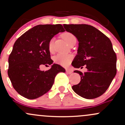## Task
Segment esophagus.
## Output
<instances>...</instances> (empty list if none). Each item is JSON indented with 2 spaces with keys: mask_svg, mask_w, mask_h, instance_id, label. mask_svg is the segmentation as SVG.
<instances>
[{
  "mask_svg": "<svg viewBox=\"0 0 125 125\" xmlns=\"http://www.w3.org/2000/svg\"><path fill=\"white\" fill-rule=\"evenodd\" d=\"M66 72L67 73H68V74H71L73 72V71L71 69H66Z\"/></svg>",
  "mask_w": 125,
  "mask_h": 125,
  "instance_id": "obj_1",
  "label": "esophagus"
}]
</instances>
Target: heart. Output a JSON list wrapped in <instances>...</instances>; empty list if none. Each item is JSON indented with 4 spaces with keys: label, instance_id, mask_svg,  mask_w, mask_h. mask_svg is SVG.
<instances>
[{
    "label": "heart",
    "instance_id": "obj_1",
    "mask_svg": "<svg viewBox=\"0 0 125 125\" xmlns=\"http://www.w3.org/2000/svg\"><path fill=\"white\" fill-rule=\"evenodd\" d=\"M63 38L65 40V41L70 44L73 41L76 39L75 36L72 33L70 32H64L62 35ZM49 51L51 52L54 51V39L52 38L49 42L48 44ZM73 56L71 54H64L59 53L54 57L53 60L54 62L58 63L63 66H67L71 63V61L73 59Z\"/></svg>",
    "mask_w": 125,
    "mask_h": 125
}]
</instances>
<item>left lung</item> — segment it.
<instances>
[{"instance_id": "obj_1", "label": "left lung", "mask_w": 125, "mask_h": 125, "mask_svg": "<svg viewBox=\"0 0 125 125\" xmlns=\"http://www.w3.org/2000/svg\"><path fill=\"white\" fill-rule=\"evenodd\" d=\"M64 28L77 39V54L72 62L75 68L85 65L87 71L81 76V82L72 86L76 94L85 99H94L106 91L116 74V55L111 41L92 26L63 25Z\"/></svg>"}]
</instances>
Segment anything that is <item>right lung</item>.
Masks as SVG:
<instances>
[{"mask_svg": "<svg viewBox=\"0 0 125 125\" xmlns=\"http://www.w3.org/2000/svg\"><path fill=\"white\" fill-rule=\"evenodd\" d=\"M61 24L39 25L26 31L14 44L9 57L8 74L13 87L22 96L34 99L51 89L58 73L65 72L59 64H52L48 71L40 67L51 65L49 42L54 35L64 31Z\"/></svg>", "mask_w": 125, "mask_h": 125, "instance_id": "1", "label": "right lung"}]
</instances>
